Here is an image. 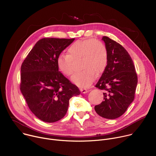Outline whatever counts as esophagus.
I'll use <instances>...</instances> for the list:
<instances>
[{
    "label": "esophagus",
    "instance_id": "34e87169",
    "mask_svg": "<svg viewBox=\"0 0 156 156\" xmlns=\"http://www.w3.org/2000/svg\"><path fill=\"white\" fill-rule=\"evenodd\" d=\"M80 91L82 93H83V94H84V93H87V90H86V89H84V88H80Z\"/></svg>",
    "mask_w": 156,
    "mask_h": 156
}]
</instances>
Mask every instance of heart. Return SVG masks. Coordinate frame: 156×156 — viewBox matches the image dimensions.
Returning <instances> with one entry per match:
<instances>
[{"label": "heart", "instance_id": "1", "mask_svg": "<svg viewBox=\"0 0 156 156\" xmlns=\"http://www.w3.org/2000/svg\"><path fill=\"white\" fill-rule=\"evenodd\" d=\"M69 54H60L57 58V67L66 76L73 75L75 63L81 58L80 67L82 69L73 77V81L80 87L90 85L95 78V73L99 75L105 69L108 52L105 44L98 40L86 39L73 42L68 49Z\"/></svg>", "mask_w": 156, "mask_h": 156}]
</instances>
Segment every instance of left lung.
I'll return each mask as SVG.
<instances>
[{
  "label": "left lung",
  "instance_id": "obj_1",
  "mask_svg": "<svg viewBox=\"0 0 156 156\" xmlns=\"http://www.w3.org/2000/svg\"><path fill=\"white\" fill-rule=\"evenodd\" d=\"M108 52L105 68L95 85L104 91V101L94 107L96 113L107 119L122 115L135 98L138 76L126 49L116 41L103 36Z\"/></svg>",
  "mask_w": 156,
  "mask_h": 156
}]
</instances>
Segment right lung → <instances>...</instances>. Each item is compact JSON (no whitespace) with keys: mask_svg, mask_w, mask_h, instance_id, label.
Segmentation results:
<instances>
[{"mask_svg":"<svg viewBox=\"0 0 156 156\" xmlns=\"http://www.w3.org/2000/svg\"><path fill=\"white\" fill-rule=\"evenodd\" d=\"M74 40L41 39L21 64L20 91L30 110L45 122L62 119L67 112L70 99L81 93L58 71L57 65L58 55Z\"/></svg>","mask_w":156,"mask_h":156,"instance_id":"1","label":"right lung"}]
</instances>
